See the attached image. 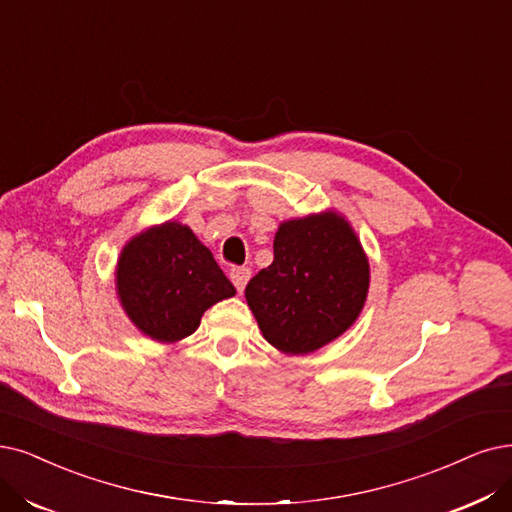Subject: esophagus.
<instances>
[{
    "label": "esophagus",
    "instance_id": "obj_1",
    "mask_svg": "<svg viewBox=\"0 0 512 512\" xmlns=\"http://www.w3.org/2000/svg\"><path fill=\"white\" fill-rule=\"evenodd\" d=\"M229 277H231L233 285L237 288V292L241 294L245 290V283H248L250 277H252V271L248 267H235V269H231Z\"/></svg>",
    "mask_w": 512,
    "mask_h": 512
}]
</instances>
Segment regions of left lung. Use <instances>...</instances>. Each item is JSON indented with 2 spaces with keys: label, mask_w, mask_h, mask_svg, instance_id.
<instances>
[{
  "label": "left lung",
  "mask_w": 512,
  "mask_h": 512,
  "mask_svg": "<svg viewBox=\"0 0 512 512\" xmlns=\"http://www.w3.org/2000/svg\"><path fill=\"white\" fill-rule=\"evenodd\" d=\"M271 267L245 288L262 336L288 355L313 353L357 321L370 288V262L353 227L336 212L279 224Z\"/></svg>",
  "instance_id": "left-lung-1"
}]
</instances>
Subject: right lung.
Here are the masks:
<instances>
[{
  "label": "right lung",
  "mask_w": 512,
  "mask_h": 512,
  "mask_svg": "<svg viewBox=\"0 0 512 512\" xmlns=\"http://www.w3.org/2000/svg\"><path fill=\"white\" fill-rule=\"evenodd\" d=\"M115 283L126 315L157 342L191 336L212 304L235 296L212 252L189 227L172 220L126 243Z\"/></svg>",
  "instance_id": "obj_1"
}]
</instances>
